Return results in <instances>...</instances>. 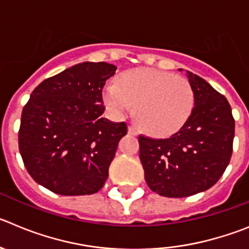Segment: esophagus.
Listing matches in <instances>:
<instances>
[{"instance_id": "esophagus-1", "label": "esophagus", "mask_w": 249, "mask_h": 249, "mask_svg": "<svg viewBox=\"0 0 249 249\" xmlns=\"http://www.w3.org/2000/svg\"><path fill=\"white\" fill-rule=\"evenodd\" d=\"M128 132L131 134H133V136H137V134H138V129H137L134 126H131V124L128 126Z\"/></svg>"}]
</instances>
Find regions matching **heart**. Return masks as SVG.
I'll list each match as a JSON object with an SVG mask.
<instances>
[{
    "label": "heart",
    "mask_w": 249,
    "mask_h": 249,
    "mask_svg": "<svg viewBox=\"0 0 249 249\" xmlns=\"http://www.w3.org/2000/svg\"><path fill=\"white\" fill-rule=\"evenodd\" d=\"M104 100L116 117L132 112L137 105V117L145 131L169 136L179 131L190 117L194 91L180 75L138 68L123 72L118 83L108 84Z\"/></svg>",
    "instance_id": "b5f03b06"
}]
</instances>
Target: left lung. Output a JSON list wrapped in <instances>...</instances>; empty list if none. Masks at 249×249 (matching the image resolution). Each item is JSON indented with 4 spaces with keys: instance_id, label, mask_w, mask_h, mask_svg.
Instances as JSON below:
<instances>
[{
    "instance_id": "8db88e82",
    "label": "left lung",
    "mask_w": 249,
    "mask_h": 249,
    "mask_svg": "<svg viewBox=\"0 0 249 249\" xmlns=\"http://www.w3.org/2000/svg\"><path fill=\"white\" fill-rule=\"evenodd\" d=\"M195 107L185 124L169 138L140 134V159L150 190L186 197L218 181L231 160L234 118L229 101L202 77L186 71Z\"/></svg>"
}]
</instances>
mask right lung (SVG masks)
<instances>
[{"mask_svg": "<svg viewBox=\"0 0 249 249\" xmlns=\"http://www.w3.org/2000/svg\"><path fill=\"white\" fill-rule=\"evenodd\" d=\"M117 68L77 64L48 77L23 107L18 145L27 172L59 195H90L105 185L124 122L102 117V89Z\"/></svg>", "mask_w": 249, "mask_h": 249, "instance_id": "right-lung-1", "label": "right lung"}]
</instances>
